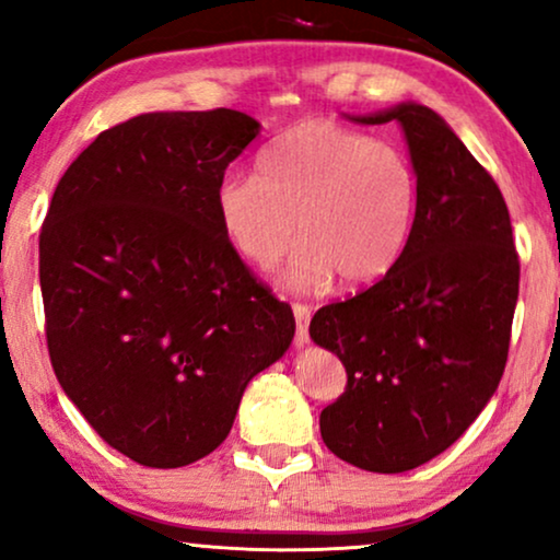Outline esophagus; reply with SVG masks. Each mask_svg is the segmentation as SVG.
<instances>
[{
    "label": "esophagus",
    "instance_id": "34e87169",
    "mask_svg": "<svg viewBox=\"0 0 560 560\" xmlns=\"http://www.w3.org/2000/svg\"><path fill=\"white\" fill-rule=\"evenodd\" d=\"M293 316H295V348L308 345V319H312V308L303 306V303H293Z\"/></svg>",
    "mask_w": 560,
    "mask_h": 560
}]
</instances>
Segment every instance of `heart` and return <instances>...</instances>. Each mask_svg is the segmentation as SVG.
<instances>
[{
    "label": "heart",
    "mask_w": 560,
    "mask_h": 560,
    "mask_svg": "<svg viewBox=\"0 0 560 560\" xmlns=\"http://www.w3.org/2000/svg\"><path fill=\"white\" fill-rule=\"evenodd\" d=\"M257 171H228L215 212L231 246L259 269L278 265L301 231L282 275L291 291H319L335 275L345 285H371L405 252L420 184L397 144L312 119L267 144Z\"/></svg>",
    "instance_id": "heart-1"
}]
</instances>
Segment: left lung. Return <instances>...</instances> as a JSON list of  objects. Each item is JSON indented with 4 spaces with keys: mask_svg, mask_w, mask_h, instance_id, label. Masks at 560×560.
Segmentation results:
<instances>
[{
    "mask_svg": "<svg viewBox=\"0 0 560 560\" xmlns=\"http://www.w3.org/2000/svg\"><path fill=\"white\" fill-rule=\"evenodd\" d=\"M397 121L416 165V225L369 291L314 314L308 335L348 386L319 416L324 444L369 472H405L457 441L499 389L520 295L506 202L436 112L397 103L350 116Z\"/></svg>",
    "mask_w": 560,
    "mask_h": 560,
    "instance_id": "left-lung-1",
    "label": "left lung"
}]
</instances>
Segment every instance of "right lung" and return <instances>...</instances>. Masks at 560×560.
<instances>
[{"instance_id": "right-lung-1", "label": "right lung", "mask_w": 560, "mask_h": 560, "mask_svg": "<svg viewBox=\"0 0 560 560\" xmlns=\"http://www.w3.org/2000/svg\"><path fill=\"white\" fill-rule=\"evenodd\" d=\"M259 135L252 116L142 114L67 168L40 228L46 342L65 395L144 467L223 444L246 384L295 319L225 238L215 189Z\"/></svg>"}]
</instances>
